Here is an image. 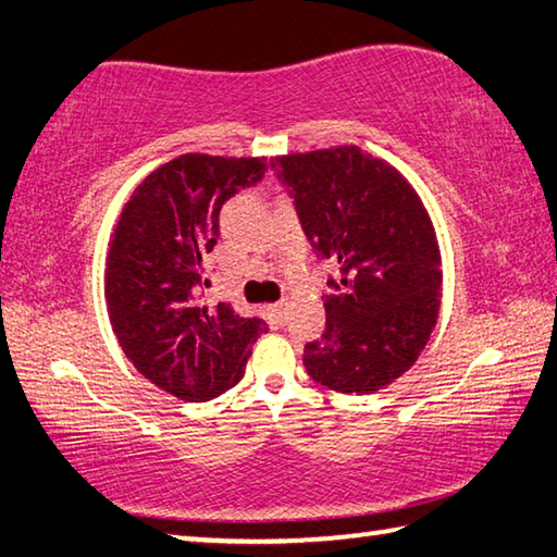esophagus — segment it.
Segmentation results:
<instances>
[{
    "label": "esophagus",
    "instance_id": "obj_1",
    "mask_svg": "<svg viewBox=\"0 0 557 557\" xmlns=\"http://www.w3.org/2000/svg\"><path fill=\"white\" fill-rule=\"evenodd\" d=\"M285 309H287V301L282 299L277 305H272V314H275L277 322H285Z\"/></svg>",
    "mask_w": 557,
    "mask_h": 557
}]
</instances>
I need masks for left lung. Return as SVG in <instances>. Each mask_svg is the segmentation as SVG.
Here are the masks:
<instances>
[{"instance_id":"obj_1","label":"left lung","mask_w":557,"mask_h":557,"mask_svg":"<svg viewBox=\"0 0 557 557\" xmlns=\"http://www.w3.org/2000/svg\"><path fill=\"white\" fill-rule=\"evenodd\" d=\"M317 258L338 265L326 329L305 369L336 393H373L410 369L440 314L442 258L420 196L356 145L270 159Z\"/></svg>"}]
</instances>
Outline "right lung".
Segmentation results:
<instances>
[{"mask_svg":"<svg viewBox=\"0 0 557 557\" xmlns=\"http://www.w3.org/2000/svg\"><path fill=\"white\" fill-rule=\"evenodd\" d=\"M265 157L182 154L157 166L110 235L106 301L112 332L135 369L174 398H219L243 379L265 332L231 305H203L206 256L221 235L223 203L256 186Z\"/></svg>","mask_w":557,"mask_h":557,"instance_id":"1","label":"right lung"}]
</instances>
